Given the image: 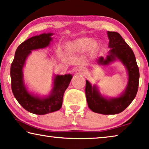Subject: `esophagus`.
<instances>
[{"mask_svg": "<svg viewBox=\"0 0 149 149\" xmlns=\"http://www.w3.org/2000/svg\"><path fill=\"white\" fill-rule=\"evenodd\" d=\"M77 71H78V72H84L85 70H84V68H79V69L77 70Z\"/></svg>", "mask_w": 149, "mask_h": 149, "instance_id": "34e87169", "label": "esophagus"}]
</instances>
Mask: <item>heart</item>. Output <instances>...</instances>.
<instances>
[{
	"instance_id": "heart-1",
	"label": "heart",
	"mask_w": 149,
	"mask_h": 149,
	"mask_svg": "<svg viewBox=\"0 0 149 149\" xmlns=\"http://www.w3.org/2000/svg\"><path fill=\"white\" fill-rule=\"evenodd\" d=\"M88 49L91 53H95L100 48V44L97 41L93 40L91 38L83 37L75 39L66 44L65 49L68 52H77Z\"/></svg>"
}]
</instances>
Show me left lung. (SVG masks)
Returning <instances> with one entry per match:
<instances>
[{
	"label": "left lung",
	"instance_id": "left-lung-1",
	"mask_svg": "<svg viewBox=\"0 0 149 149\" xmlns=\"http://www.w3.org/2000/svg\"><path fill=\"white\" fill-rule=\"evenodd\" d=\"M109 40V52L106 58L101 56L96 60L99 65H107L119 60L125 67L128 75L127 85L119 96L106 97L101 95L96 85L86 80V95L88 107L92 111L103 115H114L122 112L135 97L139 83V70L136 58L130 48L119 33L107 31Z\"/></svg>",
	"mask_w": 149,
	"mask_h": 149
}]
</instances>
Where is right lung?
Instances as JSON below:
<instances>
[{
  "label": "right lung",
  "instance_id": "obj_1",
  "mask_svg": "<svg viewBox=\"0 0 149 149\" xmlns=\"http://www.w3.org/2000/svg\"><path fill=\"white\" fill-rule=\"evenodd\" d=\"M52 32L32 36L23 42L16 49L10 67L12 91L22 107L32 113L45 115L62 107L64 92L72 78L71 74L55 75L52 89L48 95L40 97L28 91L24 80L23 68L32 50L45 48L52 41Z\"/></svg>",
  "mask_w": 149,
  "mask_h": 149
}]
</instances>
